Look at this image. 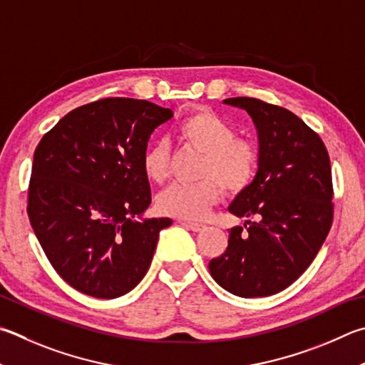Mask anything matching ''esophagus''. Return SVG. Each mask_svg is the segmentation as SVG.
<instances>
[{"mask_svg":"<svg viewBox=\"0 0 365 365\" xmlns=\"http://www.w3.org/2000/svg\"><path fill=\"white\" fill-rule=\"evenodd\" d=\"M183 227H187V228H190L191 231H201V230H204L205 228V225H202V223H196V222H180Z\"/></svg>","mask_w":365,"mask_h":365,"instance_id":"1","label":"esophagus"}]
</instances>
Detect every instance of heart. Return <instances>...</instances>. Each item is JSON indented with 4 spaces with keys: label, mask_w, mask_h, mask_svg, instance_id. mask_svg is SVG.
<instances>
[{
    "label": "heart",
    "mask_w": 365,
    "mask_h": 365,
    "mask_svg": "<svg viewBox=\"0 0 365 365\" xmlns=\"http://www.w3.org/2000/svg\"><path fill=\"white\" fill-rule=\"evenodd\" d=\"M177 138L204 155L200 177L202 182L172 185L158 197V207L165 215L197 220L222 197V187L230 193L246 190L258 169V148L246 138H237L231 124L210 110H196L177 125ZM145 177L163 183L169 177L168 145L158 142L142 158Z\"/></svg>",
    "instance_id": "obj_1"
}]
</instances>
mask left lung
Returning a JSON list of instances; mask_svg holds the SVG:
<instances>
[{"label": "left lung", "mask_w": 365, "mask_h": 365, "mask_svg": "<svg viewBox=\"0 0 365 365\" xmlns=\"http://www.w3.org/2000/svg\"><path fill=\"white\" fill-rule=\"evenodd\" d=\"M246 110L258 135V170L228 210L244 217L209 262L218 286L237 297L281 292L303 274L334 220L332 169L321 137L300 118L258 98H225Z\"/></svg>", "instance_id": "obj_1"}]
</instances>
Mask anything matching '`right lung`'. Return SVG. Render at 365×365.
<instances>
[{
	"label": "right lung",
	"mask_w": 365,
	"mask_h": 365,
	"mask_svg": "<svg viewBox=\"0 0 365 365\" xmlns=\"http://www.w3.org/2000/svg\"><path fill=\"white\" fill-rule=\"evenodd\" d=\"M172 116L147 101L102 98L70 111L38 143L26 212L48 260L79 292L116 298L147 274L172 220H136L151 202L142 158Z\"/></svg>",
	"instance_id": "right-lung-1"
}]
</instances>
